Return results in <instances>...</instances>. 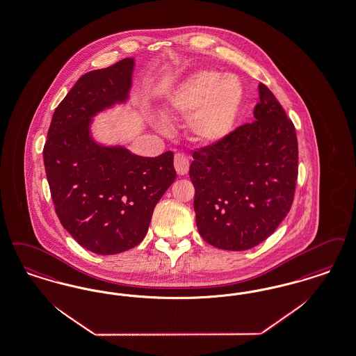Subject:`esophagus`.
Here are the masks:
<instances>
[{
    "label": "esophagus",
    "mask_w": 356,
    "mask_h": 356,
    "mask_svg": "<svg viewBox=\"0 0 356 356\" xmlns=\"http://www.w3.org/2000/svg\"><path fill=\"white\" fill-rule=\"evenodd\" d=\"M173 164H175V170L179 175H186L189 171V160L183 154H176L175 155Z\"/></svg>",
    "instance_id": "34e87169"
}]
</instances>
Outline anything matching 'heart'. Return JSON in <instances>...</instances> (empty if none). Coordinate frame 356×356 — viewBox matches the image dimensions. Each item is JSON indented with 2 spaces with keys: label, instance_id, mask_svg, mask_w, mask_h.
<instances>
[{
  "label": "heart",
  "instance_id": "1",
  "mask_svg": "<svg viewBox=\"0 0 356 356\" xmlns=\"http://www.w3.org/2000/svg\"><path fill=\"white\" fill-rule=\"evenodd\" d=\"M243 99L240 79L213 70L192 74L168 102L171 113L189 114L188 128L201 143L221 142L234 127Z\"/></svg>",
  "mask_w": 356,
  "mask_h": 356
}]
</instances>
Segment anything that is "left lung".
<instances>
[{"instance_id": "1", "label": "left lung", "mask_w": 356, "mask_h": 356, "mask_svg": "<svg viewBox=\"0 0 356 356\" xmlns=\"http://www.w3.org/2000/svg\"><path fill=\"white\" fill-rule=\"evenodd\" d=\"M256 120L192 154L200 236L214 248L241 252L265 241L289 213L298 176L293 122L259 83Z\"/></svg>"}]
</instances>
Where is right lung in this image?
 <instances>
[{
	"mask_svg": "<svg viewBox=\"0 0 356 356\" xmlns=\"http://www.w3.org/2000/svg\"><path fill=\"white\" fill-rule=\"evenodd\" d=\"M134 58L82 75L53 115L43 163L62 227L87 250L110 256L139 245L176 179L173 154L138 156L91 136L95 115L126 103Z\"/></svg>",
	"mask_w": 356,
	"mask_h": 356,
	"instance_id": "1",
	"label": "right lung"
}]
</instances>
